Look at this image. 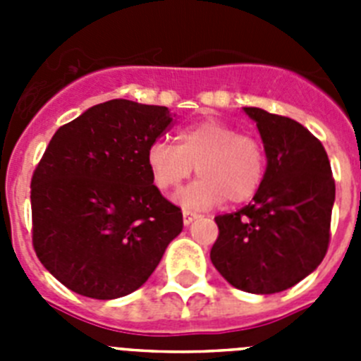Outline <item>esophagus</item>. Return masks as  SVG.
Instances as JSON below:
<instances>
[{
  "label": "esophagus",
  "mask_w": 361,
  "mask_h": 361,
  "mask_svg": "<svg viewBox=\"0 0 361 361\" xmlns=\"http://www.w3.org/2000/svg\"><path fill=\"white\" fill-rule=\"evenodd\" d=\"M197 216H199V215H197V213H193V212H190V209H184V212H183V220H184V224H186V226H190L191 222L197 219Z\"/></svg>",
  "instance_id": "obj_1"
}]
</instances>
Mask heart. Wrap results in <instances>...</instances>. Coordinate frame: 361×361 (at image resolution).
Listing matches in <instances>:
<instances>
[{
	"label": "heart",
	"mask_w": 361,
	"mask_h": 361,
	"mask_svg": "<svg viewBox=\"0 0 361 361\" xmlns=\"http://www.w3.org/2000/svg\"><path fill=\"white\" fill-rule=\"evenodd\" d=\"M177 145L155 141L146 152V166L161 191H175L193 173L195 183L178 195L193 208H208L228 200L240 204L253 199L267 173V149L253 133L238 132L233 124L204 119L184 126Z\"/></svg>",
	"instance_id": "heart-1"
}]
</instances>
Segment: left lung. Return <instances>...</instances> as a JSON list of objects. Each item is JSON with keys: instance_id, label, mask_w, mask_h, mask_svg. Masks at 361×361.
Here are the masks:
<instances>
[{"instance_id": "1", "label": "left lung", "mask_w": 361, "mask_h": 361, "mask_svg": "<svg viewBox=\"0 0 361 361\" xmlns=\"http://www.w3.org/2000/svg\"><path fill=\"white\" fill-rule=\"evenodd\" d=\"M267 149V173L253 202L216 215L212 262L233 288L271 295L317 269L331 240L334 178L327 152L296 121L244 108Z\"/></svg>"}]
</instances>
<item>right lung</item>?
Returning <instances> with one entry per match:
<instances>
[{"mask_svg": "<svg viewBox=\"0 0 361 361\" xmlns=\"http://www.w3.org/2000/svg\"><path fill=\"white\" fill-rule=\"evenodd\" d=\"M166 106L111 99L54 133L30 183L37 258L78 295L111 300L149 279L183 231L146 166L171 128Z\"/></svg>", "mask_w": 361, "mask_h": 361, "instance_id": "1", "label": "right lung"}]
</instances>
